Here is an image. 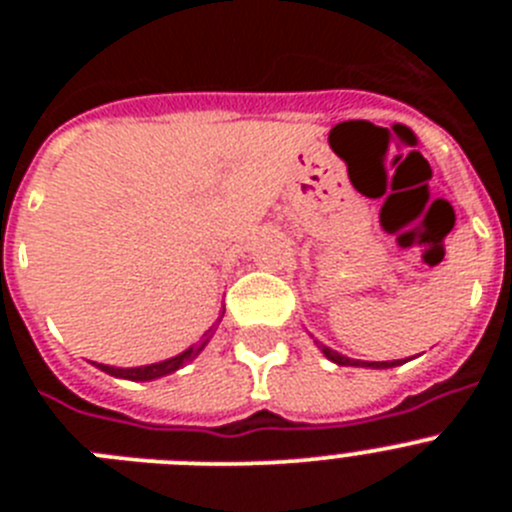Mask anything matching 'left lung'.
<instances>
[{"label":"left lung","instance_id":"obj_1","mask_svg":"<svg viewBox=\"0 0 512 512\" xmlns=\"http://www.w3.org/2000/svg\"><path fill=\"white\" fill-rule=\"evenodd\" d=\"M318 343V341H315ZM318 348L323 351V356L328 361H333V364L338 366H366V369H392V366H400L405 364V359H397V361H359V359H348V356L338 354V351H333V348H328L325 343H318Z\"/></svg>","mask_w":512,"mask_h":512}]
</instances>
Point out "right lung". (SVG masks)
Instances as JSON below:
<instances>
[{
  "instance_id": "add662e5",
  "label": "right lung",
  "mask_w": 512,
  "mask_h": 512,
  "mask_svg": "<svg viewBox=\"0 0 512 512\" xmlns=\"http://www.w3.org/2000/svg\"><path fill=\"white\" fill-rule=\"evenodd\" d=\"M225 312V310H223ZM223 318V315H220ZM220 318H217V323H220ZM212 333H215V328H210L205 333V338H202L200 343H194V346H189L187 351H182V354L171 356V359H164V361H156V364H146V366H130V369H122V366H110V364H97V361H92L97 369H102V372L112 374V377H120V379H130V382H151V379H158V377H166V374H174L179 372L182 366H187L189 361H194L197 356L202 354V348L210 343Z\"/></svg>"
}]
</instances>
